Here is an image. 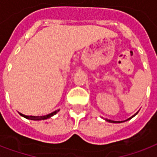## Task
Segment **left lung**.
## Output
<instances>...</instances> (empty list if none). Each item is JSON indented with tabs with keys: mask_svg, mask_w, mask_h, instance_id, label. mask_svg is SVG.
<instances>
[{
	"mask_svg": "<svg viewBox=\"0 0 157 157\" xmlns=\"http://www.w3.org/2000/svg\"><path fill=\"white\" fill-rule=\"evenodd\" d=\"M136 114H137V113H135V115H136ZM135 115H134V116H135ZM134 116H132V117H130V118H128L127 120H128V119H130V118H133V117H134ZM106 120H107V121H108V122H110V123H122V122L113 121V120H110V119H106ZM127 120H125V121H127ZM123 122H124V121H123Z\"/></svg>",
	"mask_w": 157,
	"mask_h": 157,
	"instance_id": "1",
	"label": "left lung"
}]
</instances>
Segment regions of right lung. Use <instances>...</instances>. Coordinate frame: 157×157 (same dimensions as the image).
<instances>
[{
  "instance_id": "add662e5",
  "label": "right lung",
  "mask_w": 157,
  "mask_h": 157,
  "mask_svg": "<svg viewBox=\"0 0 157 157\" xmlns=\"http://www.w3.org/2000/svg\"><path fill=\"white\" fill-rule=\"evenodd\" d=\"M59 110H56L55 112L51 113H49L48 115H44V116H27V115H23L22 113H20L21 115L23 116L24 118H29V119H32V120H42V119H47V118H50L53 115H55L56 113L58 112Z\"/></svg>"
}]
</instances>
